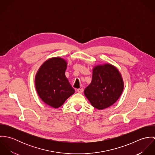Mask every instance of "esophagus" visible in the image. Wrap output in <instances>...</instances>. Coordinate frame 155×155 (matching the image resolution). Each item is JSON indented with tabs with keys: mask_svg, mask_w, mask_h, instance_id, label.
<instances>
[{
	"mask_svg": "<svg viewBox=\"0 0 155 155\" xmlns=\"http://www.w3.org/2000/svg\"><path fill=\"white\" fill-rule=\"evenodd\" d=\"M83 91H84V89L82 88H79L77 89V91H78V92H79V93H82V92H83Z\"/></svg>",
	"mask_w": 155,
	"mask_h": 155,
	"instance_id": "obj_1",
	"label": "esophagus"
}]
</instances>
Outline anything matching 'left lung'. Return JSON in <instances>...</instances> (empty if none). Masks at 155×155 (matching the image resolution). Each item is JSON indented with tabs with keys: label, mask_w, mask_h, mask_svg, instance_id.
Here are the masks:
<instances>
[{
	"label": "left lung",
	"mask_w": 155,
	"mask_h": 155,
	"mask_svg": "<svg viewBox=\"0 0 155 155\" xmlns=\"http://www.w3.org/2000/svg\"><path fill=\"white\" fill-rule=\"evenodd\" d=\"M124 87L123 79L118 69L107 63L94 67L91 83L84 90V94L94 107L103 110L119 99Z\"/></svg>",
	"instance_id": "1"
}]
</instances>
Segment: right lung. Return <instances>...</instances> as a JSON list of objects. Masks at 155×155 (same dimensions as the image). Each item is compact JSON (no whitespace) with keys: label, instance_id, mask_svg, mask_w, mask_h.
Returning a JSON list of instances; mask_svg holds the SVG:
<instances>
[{"label":"right lung","instance_id":"obj_1","mask_svg":"<svg viewBox=\"0 0 155 155\" xmlns=\"http://www.w3.org/2000/svg\"><path fill=\"white\" fill-rule=\"evenodd\" d=\"M66 60L60 57L47 60L35 76V87L41 99L53 108L61 106L74 93L65 75Z\"/></svg>","mask_w":155,"mask_h":155}]
</instances>
